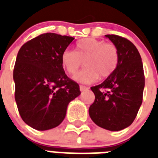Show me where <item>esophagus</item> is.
<instances>
[{
    "label": "esophagus",
    "mask_w": 158,
    "mask_h": 158,
    "mask_svg": "<svg viewBox=\"0 0 158 158\" xmlns=\"http://www.w3.org/2000/svg\"><path fill=\"white\" fill-rule=\"evenodd\" d=\"M79 89H80V91H85L87 89H89V88L85 85H80L79 86Z\"/></svg>",
    "instance_id": "obj_1"
}]
</instances>
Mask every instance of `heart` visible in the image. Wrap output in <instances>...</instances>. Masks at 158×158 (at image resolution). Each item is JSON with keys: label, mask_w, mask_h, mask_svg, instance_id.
Returning a JSON list of instances; mask_svg holds the SVG:
<instances>
[{"label": "heart", "mask_w": 158, "mask_h": 158, "mask_svg": "<svg viewBox=\"0 0 158 158\" xmlns=\"http://www.w3.org/2000/svg\"><path fill=\"white\" fill-rule=\"evenodd\" d=\"M61 62L70 75L75 74L84 62L85 69L73 79L83 84H90L99 78H107L118 64V52L112 43L101 40L85 38L76 45V52L67 49L62 52Z\"/></svg>", "instance_id": "obj_1"}]
</instances>
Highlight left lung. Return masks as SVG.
I'll return each mask as SVG.
<instances>
[{
	"label": "left lung",
	"mask_w": 158,
	"mask_h": 158,
	"mask_svg": "<svg viewBox=\"0 0 158 158\" xmlns=\"http://www.w3.org/2000/svg\"><path fill=\"white\" fill-rule=\"evenodd\" d=\"M118 52L115 71L102 84L90 89L95 101L89 108L90 118L101 128L118 131L129 127L142 103L145 76L135 45L116 35H106Z\"/></svg>",
	"instance_id": "8db88e82"
}]
</instances>
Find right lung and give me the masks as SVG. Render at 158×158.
Here are the masks:
<instances>
[{
    "label": "right lung",
    "instance_id": "obj_1",
    "mask_svg": "<svg viewBox=\"0 0 158 158\" xmlns=\"http://www.w3.org/2000/svg\"><path fill=\"white\" fill-rule=\"evenodd\" d=\"M74 40L45 33L26 42L13 69L15 101L25 123L37 130L58 126L69 103L80 95L79 85L66 75L61 56Z\"/></svg>",
    "mask_w": 158,
    "mask_h": 158
}]
</instances>
